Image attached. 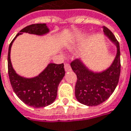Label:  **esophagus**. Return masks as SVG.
Wrapping results in <instances>:
<instances>
[{"mask_svg":"<svg viewBox=\"0 0 131 131\" xmlns=\"http://www.w3.org/2000/svg\"><path fill=\"white\" fill-rule=\"evenodd\" d=\"M65 70H66V71H70L71 70V66H70V64L69 63H66L65 64Z\"/></svg>","mask_w":131,"mask_h":131,"instance_id":"esophagus-1","label":"esophagus"}]
</instances>
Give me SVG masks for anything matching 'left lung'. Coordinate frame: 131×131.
<instances>
[{
	"mask_svg": "<svg viewBox=\"0 0 131 131\" xmlns=\"http://www.w3.org/2000/svg\"><path fill=\"white\" fill-rule=\"evenodd\" d=\"M104 34L116 45L117 52L111 66L102 73H94L85 67L79 59L71 63L72 70L76 74L75 95L77 100L87 106H96L108 99L116 88L121 74L120 45L113 32L103 27Z\"/></svg>",
	"mask_w": 131,
	"mask_h": 131,
	"instance_id": "left-lung-1",
	"label": "left lung"
}]
</instances>
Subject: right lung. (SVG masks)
Listing matches in <instances>:
<instances>
[{"label": "right lung", "instance_id": "obj_1", "mask_svg": "<svg viewBox=\"0 0 131 131\" xmlns=\"http://www.w3.org/2000/svg\"><path fill=\"white\" fill-rule=\"evenodd\" d=\"M48 31L46 24H31L20 31L8 47V71L12 89L23 102L36 108L46 107L56 99L58 85L65 76L63 63H50L38 76L25 79L18 76L12 67L10 59V47L16 37L23 32L42 35Z\"/></svg>", "mask_w": 131, "mask_h": 131}]
</instances>
